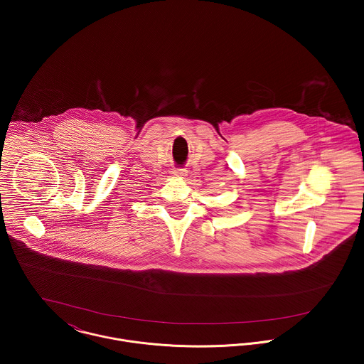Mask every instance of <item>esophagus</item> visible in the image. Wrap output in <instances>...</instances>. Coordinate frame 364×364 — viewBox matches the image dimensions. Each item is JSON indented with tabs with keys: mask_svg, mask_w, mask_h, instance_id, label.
<instances>
[{
	"mask_svg": "<svg viewBox=\"0 0 364 364\" xmlns=\"http://www.w3.org/2000/svg\"><path fill=\"white\" fill-rule=\"evenodd\" d=\"M173 175L178 178H185L188 175V171L183 168H178V169H173Z\"/></svg>",
	"mask_w": 364,
	"mask_h": 364,
	"instance_id": "esophagus-1",
	"label": "esophagus"
}]
</instances>
